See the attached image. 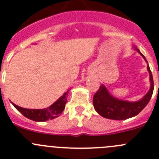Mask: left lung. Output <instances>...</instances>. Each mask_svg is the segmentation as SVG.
<instances>
[{"label":"left lung","mask_w":159,"mask_h":159,"mask_svg":"<svg viewBox=\"0 0 159 159\" xmlns=\"http://www.w3.org/2000/svg\"><path fill=\"white\" fill-rule=\"evenodd\" d=\"M133 48L140 53V56H142V57L148 63L146 58L140 52V50L135 46H133ZM147 69L149 72L151 86L149 91L142 99L135 102L119 100L112 96L108 92L106 87L103 84H101L99 90L93 96V106L96 112L103 118L113 120H125L136 116L148 105L151 100V96L153 94V77L148 63Z\"/></svg>","instance_id":"obj_1"}]
</instances>
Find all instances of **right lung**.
<instances>
[{
  "mask_svg": "<svg viewBox=\"0 0 159 159\" xmlns=\"http://www.w3.org/2000/svg\"><path fill=\"white\" fill-rule=\"evenodd\" d=\"M69 90L59 98L53 104L44 109H26L17 106L13 103H11L26 118L35 121H45L47 120L54 119L61 115L66 106V96Z\"/></svg>",
  "mask_w": 159,
  "mask_h": 159,
  "instance_id": "obj_1",
  "label": "right lung"
}]
</instances>
